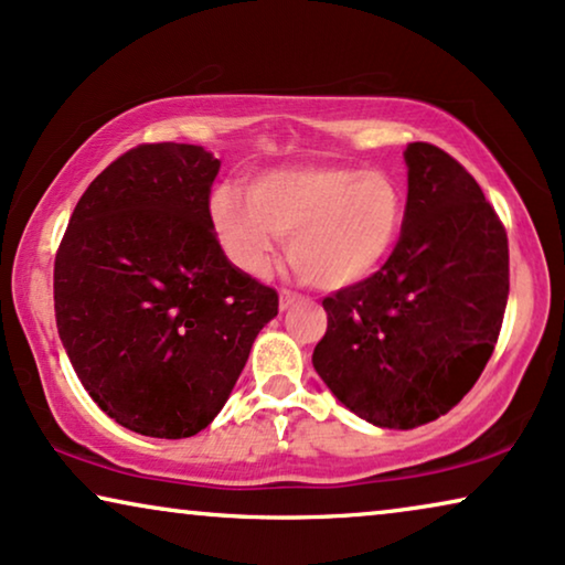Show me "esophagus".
<instances>
[{
  "label": "esophagus",
  "mask_w": 565,
  "mask_h": 565,
  "mask_svg": "<svg viewBox=\"0 0 565 565\" xmlns=\"http://www.w3.org/2000/svg\"><path fill=\"white\" fill-rule=\"evenodd\" d=\"M296 300H298L296 292H290V290H282V292H280V311H285V308H290L292 303H296Z\"/></svg>",
  "instance_id": "obj_1"
}]
</instances>
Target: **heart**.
Here are the masks:
<instances>
[{
	"instance_id": "obj_1",
	"label": "heart",
	"mask_w": 565,
	"mask_h": 565,
	"mask_svg": "<svg viewBox=\"0 0 565 565\" xmlns=\"http://www.w3.org/2000/svg\"><path fill=\"white\" fill-rule=\"evenodd\" d=\"M404 192L383 172L350 164L262 172L246 195L221 188L211 200L223 252L254 277L269 273L282 236L308 282L337 290L365 280L388 259L404 226Z\"/></svg>"
}]
</instances>
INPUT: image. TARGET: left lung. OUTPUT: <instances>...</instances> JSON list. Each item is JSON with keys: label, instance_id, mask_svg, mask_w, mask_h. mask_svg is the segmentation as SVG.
I'll return each instance as SVG.
<instances>
[{"label": "left lung", "instance_id": "1", "mask_svg": "<svg viewBox=\"0 0 565 565\" xmlns=\"http://www.w3.org/2000/svg\"><path fill=\"white\" fill-rule=\"evenodd\" d=\"M404 226L385 265L323 298L313 367L370 424L414 429L473 388L509 296L507 228L468 169L439 146L406 149Z\"/></svg>", "mask_w": 565, "mask_h": 565}]
</instances>
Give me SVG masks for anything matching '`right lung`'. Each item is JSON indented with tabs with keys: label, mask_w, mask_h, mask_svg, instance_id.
I'll return each mask as SVG.
<instances>
[{
	"label": "right lung",
	"mask_w": 565,
	"mask_h": 565,
	"mask_svg": "<svg viewBox=\"0 0 565 565\" xmlns=\"http://www.w3.org/2000/svg\"><path fill=\"white\" fill-rule=\"evenodd\" d=\"M218 169L203 146H136L95 177L58 244L61 342L95 404L138 435L205 429L280 306L215 238Z\"/></svg>",
	"instance_id": "right-lung-1"
}]
</instances>
